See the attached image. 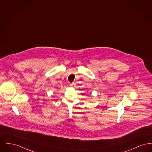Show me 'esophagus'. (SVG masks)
Here are the masks:
<instances>
[{
	"label": "esophagus",
	"instance_id": "obj_1",
	"mask_svg": "<svg viewBox=\"0 0 152 152\" xmlns=\"http://www.w3.org/2000/svg\"><path fill=\"white\" fill-rule=\"evenodd\" d=\"M75 86H76L75 83H72V84H70V86L71 87H72V88H74V87H75Z\"/></svg>",
	"mask_w": 152,
	"mask_h": 152
}]
</instances>
